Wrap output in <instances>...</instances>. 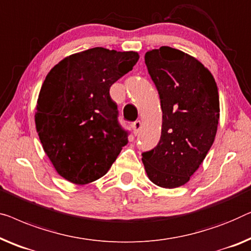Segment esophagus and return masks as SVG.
Here are the masks:
<instances>
[{
	"instance_id": "34e87169",
	"label": "esophagus",
	"mask_w": 251,
	"mask_h": 251,
	"mask_svg": "<svg viewBox=\"0 0 251 251\" xmlns=\"http://www.w3.org/2000/svg\"><path fill=\"white\" fill-rule=\"evenodd\" d=\"M132 129H133V133L134 134H137L138 132H139V130L141 129V121H139V120L134 121L132 123Z\"/></svg>"
}]
</instances>
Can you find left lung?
Here are the masks:
<instances>
[{
	"instance_id": "8db88e82",
	"label": "left lung",
	"mask_w": 251,
	"mask_h": 251,
	"mask_svg": "<svg viewBox=\"0 0 251 251\" xmlns=\"http://www.w3.org/2000/svg\"><path fill=\"white\" fill-rule=\"evenodd\" d=\"M145 63L158 90L163 120L157 146L143 152L141 159L152 183L176 188L190 180L214 143L219 90L208 69L180 50H148Z\"/></svg>"
}]
</instances>
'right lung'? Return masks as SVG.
Instances as JSON below:
<instances>
[{
    "instance_id": "obj_1",
    "label": "right lung",
    "mask_w": 251,
    "mask_h": 251,
    "mask_svg": "<svg viewBox=\"0 0 251 251\" xmlns=\"http://www.w3.org/2000/svg\"><path fill=\"white\" fill-rule=\"evenodd\" d=\"M138 60L133 50L94 47L64 57L47 74L36 105V130L65 180L87 184L100 179L128 144L110 88Z\"/></svg>"
}]
</instances>
